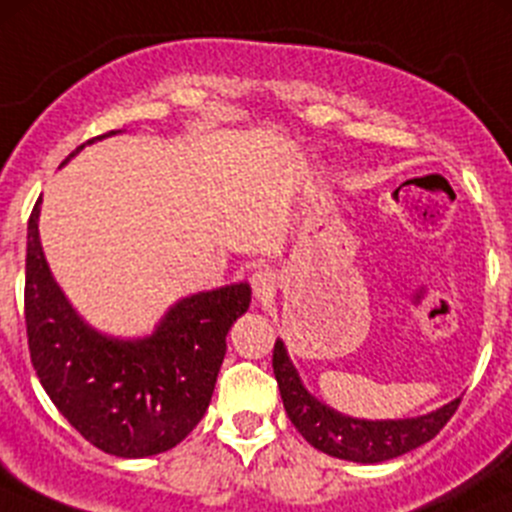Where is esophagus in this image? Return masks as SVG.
Here are the masks:
<instances>
[{
    "label": "esophagus",
    "mask_w": 512,
    "mask_h": 512,
    "mask_svg": "<svg viewBox=\"0 0 512 512\" xmlns=\"http://www.w3.org/2000/svg\"><path fill=\"white\" fill-rule=\"evenodd\" d=\"M250 285H252V294H255L257 302H270L277 292V280H275V272L270 270H257L255 275L250 277Z\"/></svg>",
    "instance_id": "1"
}]
</instances>
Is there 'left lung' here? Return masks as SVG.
Instances as JSON below:
<instances>
[{"label": "left lung", "mask_w": 512, "mask_h": 512, "mask_svg": "<svg viewBox=\"0 0 512 512\" xmlns=\"http://www.w3.org/2000/svg\"><path fill=\"white\" fill-rule=\"evenodd\" d=\"M272 369L294 428L317 451L342 461L384 463L404 456L431 441L461 404V399H453L441 409L409 418H356L332 409L304 386L282 339L275 342Z\"/></svg>", "instance_id": "1"}]
</instances>
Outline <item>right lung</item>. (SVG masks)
Segmentation results:
<instances>
[{"label": "right lung", "mask_w": 512, "mask_h": 512, "mask_svg": "<svg viewBox=\"0 0 512 512\" xmlns=\"http://www.w3.org/2000/svg\"><path fill=\"white\" fill-rule=\"evenodd\" d=\"M116 133L123 131L94 141ZM39 215L41 198L27 227L24 314L29 354L44 391L103 453L146 458L178 446L208 411L227 332L250 309V285L185 294L165 309L153 332L113 337L86 322L54 280L41 247Z\"/></svg>", "instance_id": "obj_1"}]
</instances>
